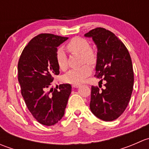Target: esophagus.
Listing matches in <instances>:
<instances>
[{
	"label": "esophagus",
	"mask_w": 149,
	"mask_h": 149,
	"mask_svg": "<svg viewBox=\"0 0 149 149\" xmlns=\"http://www.w3.org/2000/svg\"><path fill=\"white\" fill-rule=\"evenodd\" d=\"M72 87L73 88H78V87H79V84H73Z\"/></svg>",
	"instance_id": "esophagus-1"
}]
</instances>
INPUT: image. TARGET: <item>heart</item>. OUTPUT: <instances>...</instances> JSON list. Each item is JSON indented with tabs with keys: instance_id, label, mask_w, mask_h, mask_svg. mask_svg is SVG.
Here are the masks:
<instances>
[{
	"instance_id": "1",
	"label": "heart",
	"mask_w": 149,
	"mask_h": 149,
	"mask_svg": "<svg viewBox=\"0 0 149 149\" xmlns=\"http://www.w3.org/2000/svg\"><path fill=\"white\" fill-rule=\"evenodd\" d=\"M67 48L70 52L80 54L82 56V61L93 63L96 59L94 52L90 49V44L87 40L81 37H75L72 39ZM56 61L58 67L61 70H65L67 67V56L62 48L58 49L56 52ZM91 68L88 65H84L76 69H72L63 76L62 81L66 84H79L91 73Z\"/></svg>"
}]
</instances>
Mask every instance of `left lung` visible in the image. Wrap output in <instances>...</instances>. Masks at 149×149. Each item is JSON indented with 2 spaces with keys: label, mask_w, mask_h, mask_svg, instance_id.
<instances>
[{
  "label": "left lung",
  "mask_w": 149,
  "mask_h": 149,
  "mask_svg": "<svg viewBox=\"0 0 149 149\" xmlns=\"http://www.w3.org/2000/svg\"><path fill=\"white\" fill-rule=\"evenodd\" d=\"M84 37L92 38L97 48L95 76L106 81L102 90L91 86L90 109L104 121L115 120L125 110L133 91L134 76L130 54L115 34L104 28L94 29Z\"/></svg>",
  "instance_id": "8db88e82"
}]
</instances>
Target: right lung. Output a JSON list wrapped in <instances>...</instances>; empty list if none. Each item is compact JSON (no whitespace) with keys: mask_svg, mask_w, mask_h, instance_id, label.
<instances>
[{"mask_svg":"<svg viewBox=\"0 0 149 149\" xmlns=\"http://www.w3.org/2000/svg\"><path fill=\"white\" fill-rule=\"evenodd\" d=\"M68 39L39 34L25 47L18 63L22 97L33 117L44 125H53L62 119L71 93L68 84H61L58 90L51 87L52 76L60 73L56 61L58 47Z\"/></svg>","mask_w":149,"mask_h":149,"instance_id":"obj_1","label":"right lung"}]
</instances>
